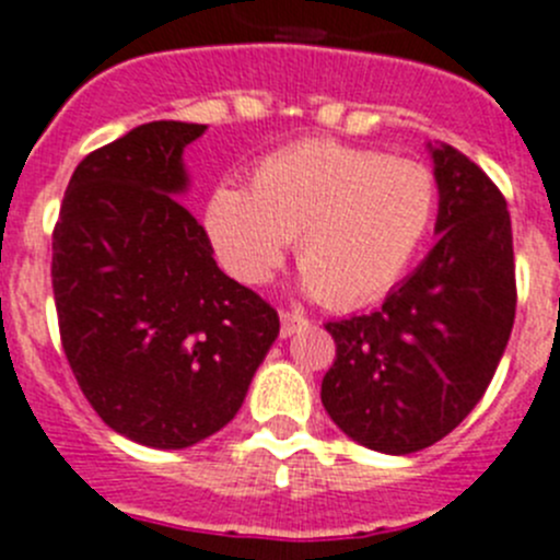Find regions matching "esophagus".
Wrapping results in <instances>:
<instances>
[{"instance_id":"esophagus-1","label":"esophagus","mask_w":560,"mask_h":560,"mask_svg":"<svg viewBox=\"0 0 560 560\" xmlns=\"http://www.w3.org/2000/svg\"><path fill=\"white\" fill-rule=\"evenodd\" d=\"M306 317L301 312H290V310H281V337H292L295 331L306 326Z\"/></svg>"}]
</instances>
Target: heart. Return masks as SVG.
Instances as JSON below:
<instances>
[{
    "label": "heart",
    "mask_w": 560,
    "mask_h": 560,
    "mask_svg": "<svg viewBox=\"0 0 560 560\" xmlns=\"http://www.w3.org/2000/svg\"><path fill=\"white\" fill-rule=\"evenodd\" d=\"M436 209L439 179L425 162L317 138L265 154L248 190L212 187L203 229L243 284H265L295 237L306 290L348 310L398 284Z\"/></svg>",
    "instance_id": "1"
}]
</instances>
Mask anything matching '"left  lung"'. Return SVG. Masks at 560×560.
<instances>
[{
  "label": "left lung",
  "instance_id": "8db88e82",
  "mask_svg": "<svg viewBox=\"0 0 560 560\" xmlns=\"http://www.w3.org/2000/svg\"><path fill=\"white\" fill-rule=\"evenodd\" d=\"M439 240L370 315L326 323L337 359L323 375L328 417L370 451L417 453L483 398L509 345L516 265L505 198L453 145L433 149Z\"/></svg>",
  "mask_w": 560,
  "mask_h": 560
}]
</instances>
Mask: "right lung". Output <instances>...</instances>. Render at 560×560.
Here are the masks:
<instances>
[{
  "instance_id": "1",
  "label": "right lung",
  "mask_w": 560,
  "mask_h": 560,
  "mask_svg": "<svg viewBox=\"0 0 560 560\" xmlns=\"http://www.w3.org/2000/svg\"><path fill=\"white\" fill-rule=\"evenodd\" d=\"M203 124L151 121L77 165L51 232L57 326L82 395L113 431L162 451L221 431L279 337L176 198Z\"/></svg>"
}]
</instances>
